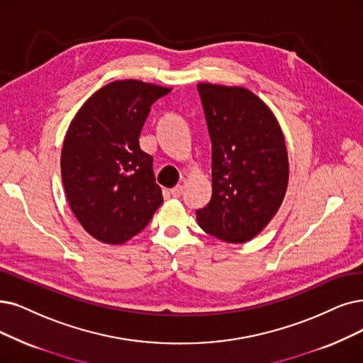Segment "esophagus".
<instances>
[{
    "label": "esophagus",
    "mask_w": 363,
    "mask_h": 363,
    "mask_svg": "<svg viewBox=\"0 0 363 363\" xmlns=\"http://www.w3.org/2000/svg\"><path fill=\"white\" fill-rule=\"evenodd\" d=\"M171 195H172L174 198H180V196L183 195V186H182V184L174 186L172 189H171Z\"/></svg>",
    "instance_id": "1"
}]
</instances>
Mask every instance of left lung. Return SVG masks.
I'll return each instance as SVG.
<instances>
[{
	"instance_id": "left-lung-1",
	"label": "left lung",
	"mask_w": 363,
	"mask_h": 363,
	"mask_svg": "<svg viewBox=\"0 0 363 363\" xmlns=\"http://www.w3.org/2000/svg\"><path fill=\"white\" fill-rule=\"evenodd\" d=\"M211 138L213 195L199 226L226 242H245L279 211L289 182L284 137L271 110L244 88L199 83Z\"/></svg>"
}]
</instances>
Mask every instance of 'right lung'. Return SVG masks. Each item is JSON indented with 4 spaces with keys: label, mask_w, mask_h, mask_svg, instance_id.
Masks as SVG:
<instances>
[{
    "label": "right lung",
    "mask_w": 363,
    "mask_h": 363,
    "mask_svg": "<svg viewBox=\"0 0 363 363\" xmlns=\"http://www.w3.org/2000/svg\"><path fill=\"white\" fill-rule=\"evenodd\" d=\"M169 89L118 80L95 92L72 119L61 155L68 204L94 238L122 244L162 204L153 157L140 149L150 107Z\"/></svg>",
    "instance_id": "add662e5"
}]
</instances>
